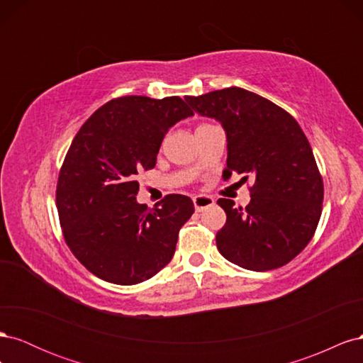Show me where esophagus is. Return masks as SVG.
<instances>
[{
  "label": "esophagus",
  "instance_id": "esophagus-1",
  "mask_svg": "<svg viewBox=\"0 0 363 363\" xmlns=\"http://www.w3.org/2000/svg\"><path fill=\"white\" fill-rule=\"evenodd\" d=\"M192 201H194V207L196 212H201L206 207H211L215 203L213 199H211V196H206V195H196V196H194Z\"/></svg>",
  "mask_w": 363,
  "mask_h": 363
}]
</instances>
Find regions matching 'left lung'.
I'll use <instances>...</instances> for the list:
<instances>
[{"instance_id":"1","label":"left lung","mask_w":363,"mask_h":363,"mask_svg":"<svg viewBox=\"0 0 363 363\" xmlns=\"http://www.w3.org/2000/svg\"><path fill=\"white\" fill-rule=\"evenodd\" d=\"M186 101L196 113L215 118L227 135V168L242 174L251 201L236 207L219 199L227 221L216 247L235 265L269 271L289 263L315 235L323 211L324 184L309 140L284 108L240 87L213 91Z\"/></svg>"}]
</instances>
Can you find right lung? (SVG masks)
<instances>
[{
  "mask_svg": "<svg viewBox=\"0 0 363 363\" xmlns=\"http://www.w3.org/2000/svg\"><path fill=\"white\" fill-rule=\"evenodd\" d=\"M192 115L180 96H119L75 135L59 172L56 206L65 242L98 279L136 284L171 262L194 203L169 194L155 208L139 204L136 175L156 167L164 135Z\"/></svg>",
  "mask_w": 363,
  "mask_h": 363,
  "instance_id": "1",
  "label": "right lung"
}]
</instances>
